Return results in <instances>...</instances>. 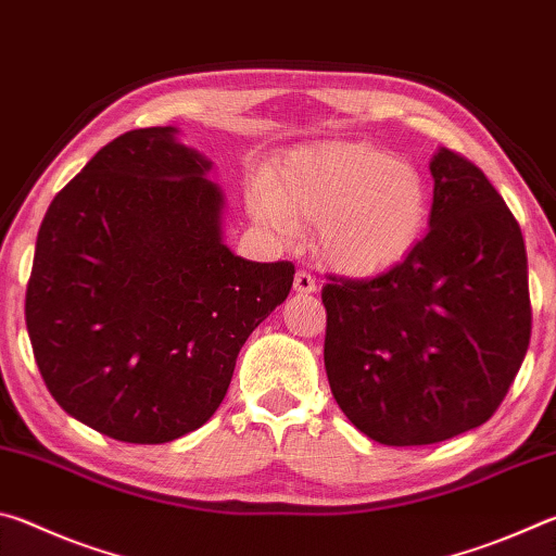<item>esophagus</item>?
I'll list each match as a JSON object with an SVG mask.
<instances>
[{"label":"esophagus","instance_id":"obj_1","mask_svg":"<svg viewBox=\"0 0 556 556\" xmlns=\"http://www.w3.org/2000/svg\"><path fill=\"white\" fill-rule=\"evenodd\" d=\"M294 291H296V294H314V291H316V279H314L312 271H306V269L296 271Z\"/></svg>","mask_w":556,"mask_h":556}]
</instances>
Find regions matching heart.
<instances>
[{
  "mask_svg": "<svg viewBox=\"0 0 556 556\" xmlns=\"http://www.w3.org/2000/svg\"><path fill=\"white\" fill-rule=\"evenodd\" d=\"M248 205L281 240L294 238L296 223L321 225L324 257L336 269L375 275L417 248L431 199L412 164L365 142H331L291 152L275 188L255 184Z\"/></svg>",
  "mask_w": 556,
  "mask_h": 556,
  "instance_id": "b5f03b06",
  "label": "heart"
}]
</instances>
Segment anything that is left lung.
Segmentation results:
<instances>
[{
  "label": "left lung",
  "instance_id": "obj_1",
  "mask_svg": "<svg viewBox=\"0 0 556 556\" xmlns=\"http://www.w3.org/2000/svg\"><path fill=\"white\" fill-rule=\"evenodd\" d=\"M429 232L370 279H331L324 363L355 429L421 446L485 425L530 345L520 225L481 168L448 149L429 162Z\"/></svg>",
  "mask_w": 556,
  "mask_h": 556
}]
</instances>
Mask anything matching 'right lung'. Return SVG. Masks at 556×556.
<instances>
[{
	"instance_id": "1",
	"label": "right lung",
	"mask_w": 556,
	"mask_h": 556,
	"mask_svg": "<svg viewBox=\"0 0 556 556\" xmlns=\"http://www.w3.org/2000/svg\"><path fill=\"white\" fill-rule=\"evenodd\" d=\"M213 162L176 127L112 139L51 201L26 328L53 400L127 444L203 427L248 336L289 296L291 262H250L223 240Z\"/></svg>"
}]
</instances>
